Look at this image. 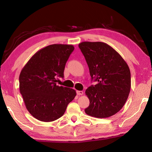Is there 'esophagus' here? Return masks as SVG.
<instances>
[{
    "label": "esophagus",
    "instance_id": "1",
    "mask_svg": "<svg viewBox=\"0 0 152 152\" xmlns=\"http://www.w3.org/2000/svg\"><path fill=\"white\" fill-rule=\"evenodd\" d=\"M76 93L78 95H82L83 94V92L82 91H77Z\"/></svg>",
    "mask_w": 152,
    "mask_h": 152
}]
</instances>
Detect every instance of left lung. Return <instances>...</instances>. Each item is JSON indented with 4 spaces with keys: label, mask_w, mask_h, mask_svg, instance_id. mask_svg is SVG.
<instances>
[{
    "label": "left lung",
    "mask_w": 152,
    "mask_h": 152,
    "mask_svg": "<svg viewBox=\"0 0 152 152\" xmlns=\"http://www.w3.org/2000/svg\"><path fill=\"white\" fill-rule=\"evenodd\" d=\"M78 46L85 57L91 80L98 82L86 89L89 106L87 114L106 118L124 106L131 90V72L127 63L114 48L101 42H83Z\"/></svg>",
    "instance_id": "left-lung-1"
}]
</instances>
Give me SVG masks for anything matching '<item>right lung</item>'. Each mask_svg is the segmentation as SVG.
<instances>
[{"label":"right lung","mask_w":152,"mask_h":152,"mask_svg":"<svg viewBox=\"0 0 152 152\" xmlns=\"http://www.w3.org/2000/svg\"><path fill=\"white\" fill-rule=\"evenodd\" d=\"M74 50L72 45H50L38 51L22 69L19 90L27 110L38 120L59 119L76 96L74 89L56 84L57 77H64L66 63Z\"/></svg>","instance_id":"add662e5"}]
</instances>
